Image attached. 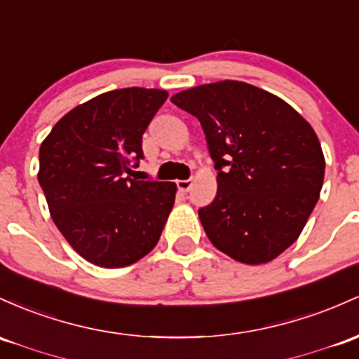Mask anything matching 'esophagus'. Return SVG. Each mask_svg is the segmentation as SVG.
<instances>
[{
	"mask_svg": "<svg viewBox=\"0 0 359 359\" xmlns=\"http://www.w3.org/2000/svg\"><path fill=\"white\" fill-rule=\"evenodd\" d=\"M177 187H179V191L182 192V194H186V192H189V189L192 187V180H179V182H177Z\"/></svg>",
	"mask_w": 359,
	"mask_h": 359,
	"instance_id": "esophagus-1",
	"label": "esophagus"
}]
</instances>
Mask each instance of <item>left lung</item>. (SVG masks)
<instances>
[{
  "instance_id": "left-lung-1",
  "label": "left lung",
  "mask_w": 359,
  "mask_h": 359,
  "mask_svg": "<svg viewBox=\"0 0 359 359\" xmlns=\"http://www.w3.org/2000/svg\"><path fill=\"white\" fill-rule=\"evenodd\" d=\"M198 117L218 170V192L199 219L212 245L249 266L283 254L305 228L324 184L313 128L283 98L223 80L172 95Z\"/></svg>"
}]
</instances>
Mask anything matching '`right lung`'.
<instances>
[{
	"label": "right lung",
	"instance_id": "1",
	"mask_svg": "<svg viewBox=\"0 0 359 359\" xmlns=\"http://www.w3.org/2000/svg\"><path fill=\"white\" fill-rule=\"evenodd\" d=\"M168 92L121 88L76 105L39 151V184L53 222L85 261L131 266L158 243L177 186L135 180L141 137Z\"/></svg>",
	"mask_w": 359,
	"mask_h": 359
}]
</instances>
